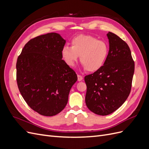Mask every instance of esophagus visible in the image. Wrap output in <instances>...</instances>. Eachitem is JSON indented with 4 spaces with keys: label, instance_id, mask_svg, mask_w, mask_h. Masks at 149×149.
<instances>
[{
    "label": "esophagus",
    "instance_id": "1",
    "mask_svg": "<svg viewBox=\"0 0 149 149\" xmlns=\"http://www.w3.org/2000/svg\"><path fill=\"white\" fill-rule=\"evenodd\" d=\"M83 78L82 76L78 74V81H81L83 80Z\"/></svg>",
    "mask_w": 149,
    "mask_h": 149
}]
</instances>
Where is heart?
<instances>
[{
	"label": "heart",
	"instance_id": "b5f03b06",
	"mask_svg": "<svg viewBox=\"0 0 149 149\" xmlns=\"http://www.w3.org/2000/svg\"><path fill=\"white\" fill-rule=\"evenodd\" d=\"M109 54V45L91 35H80L71 40V47L65 45L61 55L66 64L73 66L78 56L81 63L89 72L96 71L104 64Z\"/></svg>",
	"mask_w": 149,
	"mask_h": 149
}]
</instances>
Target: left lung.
<instances>
[{"label":"left lung","instance_id":"left-lung-1","mask_svg":"<svg viewBox=\"0 0 149 149\" xmlns=\"http://www.w3.org/2000/svg\"><path fill=\"white\" fill-rule=\"evenodd\" d=\"M107 36L109 50L106 61L100 69L84 77L86 104L100 116L109 115L123 104L130 93L134 73L128 45L110 31Z\"/></svg>","mask_w":149,"mask_h":149}]
</instances>
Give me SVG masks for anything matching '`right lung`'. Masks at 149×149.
<instances>
[{
    "label": "right lung",
    "instance_id": "1",
    "mask_svg": "<svg viewBox=\"0 0 149 149\" xmlns=\"http://www.w3.org/2000/svg\"><path fill=\"white\" fill-rule=\"evenodd\" d=\"M65 43L56 33L40 35L25 44L17 58L20 93L30 107L42 116H55L64 109L78 79L74 71L62 60Z\"/></svg>",
    "mask_w": 149,
    "mask_h": 149
}]
</instances>
